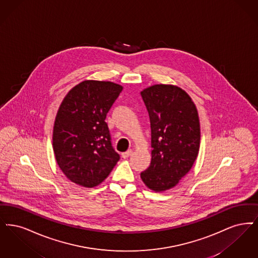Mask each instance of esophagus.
Returning a JSON list of instances; mask_svg holds the SVG:
<instances>
[{
  "label": "esophagus",
  "instance_id": "34e87169",
  "mask_svg": "<svg viewBox=\"0 0 258 258\" xmlns=\"http://www.w3.org/2000/svg\"><path fill=\"white\" fill-rule=\"evenodd\" d=\"M132 152H133V151H132L131 149L127 150L126 152H123V153H122V158H123V159H126V158L130 157V156H131V154H132Z\"/></svg>",
  "mask_w": 258,
  "mask_h": 258
}]
</instances>
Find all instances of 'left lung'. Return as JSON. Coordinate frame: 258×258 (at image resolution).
<instances>
[{
  "mask_svg": "<svg viewBox=\"0 0 258 258\" xmlns=\"http://www.w3.org/2000/svg\"><path fill=\"white\" fill-rule=\"evenodd\" d=\"M151 127V163L141 178L155 191L178 184L192 167L201 144L196 105L186 91L172 85H154L141 92Z\"/></svg>",
  "mask_w": 258,
  "mask_h": 258,
  "instance_id": "obj_1",
  "label": "left lung"
}]
</instances>
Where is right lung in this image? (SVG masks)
Returning a JSON list of instances; mask_svg holds the SVG:
<instances>
[{"mask_svg": "<svg viewBox=\"0 0 258 258\" xmlns=\"http://www.w3.org/2000/svg\"><path fill=\"white\" fill-rule=\"evenodd\" d=\"M122 90L112 82L88 80L69 90L56 113L53 148L68 179L92 188L108 177L119 160L106 115Z\"/></svg>", "mask_w": 258, "mask_h": 258, "instance_id": "add662e5", "label": "right lung"}]
</instances>
